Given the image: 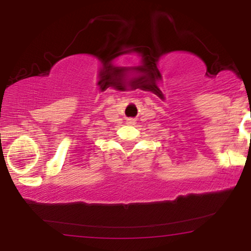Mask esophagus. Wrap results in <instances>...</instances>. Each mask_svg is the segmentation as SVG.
Instances as JSON below:
<instances>
[{
    "label": "esophagus",
    "mask_w": 251,
    "mask_h": 251,
    "mask_svg": "<svg viewBox=\"0 0 251 251\" xmlns=\"http://www.w3.org/2000/svg\"><path fill=\"white\" fill-rule=\"evenodd\" d=\"M127 124H134V119H128Z\"/></svg>",
    "instance_id": "esophagus-1"
}]
</instances>
